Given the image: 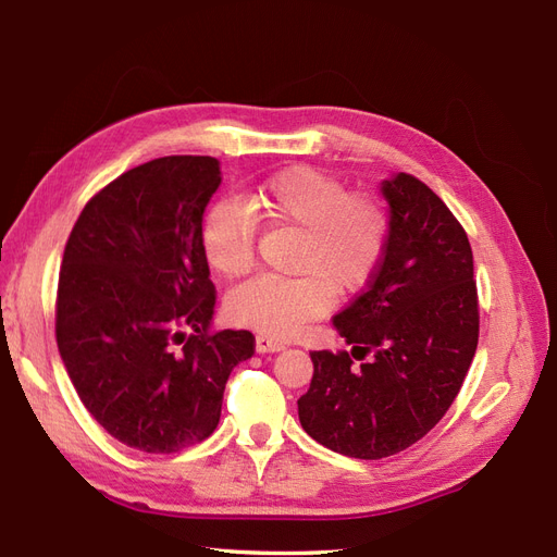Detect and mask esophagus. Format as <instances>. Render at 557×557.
<instances>
[{
    "label": "esophagus",
    "instance_id": "1",
    "mask_svg": "<svg viewBox=\"0 0 557 557\" xmlns=\"http://www.w3.org/2000/svg\"><path fill=\"white\" fill-rule=\"evenodd\" d=\"M255 349L260 351V355H274V351L286 349V343L274 341V337H267V335H257V341H255Z\"/></svg>",
    "mask_w": 557,
    "mask_h": 557
}]
</instances>
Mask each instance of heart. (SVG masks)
<instances>
[{"label":"heart","instance_id":"b5f03b06","mask_svg":"<svg viewBox=\"0 0 557 557\" xmlns=\"http://www.w3.org/2000/svg\"><path fill=\"white\" fill-rule=\"evenodd\" d=\"M257 220L297 228L290 260L297 276L243 283L226 297V314L274 337H290L323 314L331 295L366 286L383 260L389 226L375 198L347 194L341 180L317 168H288L250 191L246 206L220 202L206 214L200 243L216 274L238 278L252 269Z\"/></svg>","mask_w":557,"mask_h":557}]
</instances>
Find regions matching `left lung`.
Returning <instances> with one entry per match:
<instances>
[{
    "mask_svg": "<svg viewBox=\"0 0 557 557\" xmlns=\"http://www.w3.org/2000/svg\"><path fill=\"white\" fill-rule=\"evenodd\" d=\"M381 194L389 206L383 260L369 288L333 317L351 355L311 351L314 375L297 399L311 440L366 460L409 449L440 423L480 335L463 226L406 172L385 180Z\"/></svg>",
    "mask_w": 557,
    "mask_h": 557,
    "instance_id": "8db88e82",
    "label": "left lung"
}]
</instances>
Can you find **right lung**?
<instances>
[{"mask_svg": "<svg viewBox=\"0 0 557 557\" xmlns=\"http://www.w3.org/2000/svg\"><path fill=\"white\" fill-rule=\"evenodd\" d=\"M220 160L168 156L94 196L65 243L57 343L87 411L117 442L174 454L208 440L250 331L210 333L214 286L202 212Z\"/></svg>", "mask_w": 557, "mask_h": 557, "instance_id": "obj_1", "label": "right lung"}]
</instances>
